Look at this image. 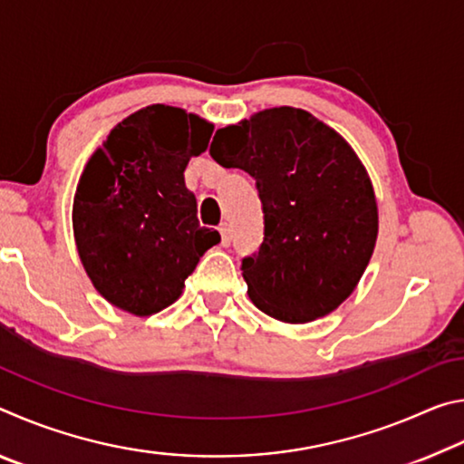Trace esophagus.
<instances>
[{"label":"esophagus","instance_id":"esophagus-1","mask_svg":"<svg viewBox=\"0 0 464 464\" xmlns=\"http://www.w3.org/2000/svg\"><path fill=\"white\" fill-rule=\"evenodd\" d=\"M218 231H221V246L229 247L231 246V227L223 223L221 227H218Z\"/></svg>","mask_w":464,"mask_h":464}]
</instances>
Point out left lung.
<instances>
[{
	"label": "left lung",
	"instance_id": "obj_1",
	"mask_svg": "<svg viewBox=\"0 0 464 464\" xmlns=\"http://www.w3.org/2000/svg\"><path fill=\"white\" fill-rule=\"evenodd\" d=\"M210 157L256 179L264 241L243 257L247 295L266 315L309 324L362 278L379 233L366 169L334 129L301 108H270L218 129Z\"/></svg>",
	"mask_w": 464,
	"mask_h": 464
}]
</instances>
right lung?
I'll return each mask as SVG.
<instances>
[{
    "label": "right lung",
    "instance_id": "right-lung-1",
    "mask_svg": "<svg viewBox=\"0 0 464 464\" xmlns=\"http://www.w3.org/2000/svg\"><path fill=\"white\" fill-rule=\"evenodd\" d=\"M213 124L153 104L110 130L77 184L73 233L92 285L114 307L147 317L182 295L202 254L221 241L200 227L184 169Z\"/></svg>",
    "mask_w": 464,
    "mask_h": 464
}]
</instances>
